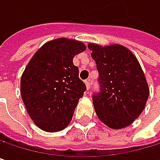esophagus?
I'll return each mask as SVG.
<instances>
[{
  "label": "esophagus",
  "instance_id": "34e87169",
  "mask_svg": "<svg viewBox=\"0 0 160 160\" xmlns=\"http://www.w3.org/2000/svg\"><path fill=\"white\" fill-rule=\"evenodd\" d=\"M85 84H86V87H87V89L89 90V89L91 88V81H90V80H85Z\"/></svg>",
  "mask_w": 160,
  "mask_h": 160
}]
</instances>
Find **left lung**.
Masks as SVG:
<instances>
[{"label": "left lung", "mask_w": 160, "mask_h": 160, "mask_svg": "<svg viewBox=\"0 0 160 160\" xmlns=\"http://www.w3.org/2000/svg\"><path fill=\"white\" fill-rule=\"evenodd\" d=\"M88 48L99 74L100 88L92 94L97 117L112 129L129 126L143 112L149 95L138 60L118 44L102 47L89 43Z\"/></svg>", "instance_id": "left-lung-1"}]
</instances>
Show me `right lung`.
Listing matches in <instances>:
<instances>
[{
  "label": "right lung",
  "mask_w": 160,
  "mask_h": 160,
  "mask_svg": "<svg viewBox=\"0 0 160 160\" xmlns=\"http://www.w3.org/2000/svg\"><path fill=\"white\" fill-rule=\"evenodd\" d=\"M85 45L65 38L48 42L33 55L21 77V96L27 111L42 130L65 129L86 91L73 57Z\"/></svg>",
  "instance_id": "1"
}]
</instances>
